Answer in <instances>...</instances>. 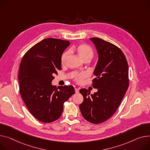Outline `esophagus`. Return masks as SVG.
I'll return each mask as SVG.
<instances>
[{"instance_id":"esophagus-1","label":"esophagus","mask_w":150,"mask_h":150,"mask_svg":"<svg viewBox=\"0 0 150 150\" xmlns=\"http://www.w3.org/2000/svg\"><path fill=\"white\" fill-rule=\"evenodd\" d=\"M75 93H78L79 92V88H75Z\"/></svg>"}]
</instances>
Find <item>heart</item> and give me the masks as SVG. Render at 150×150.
I'll return each instance as SVG.
<instances>
[{
  "label": "heart",
  "instance_id": "obj_1",
  "mask_svg": "<svg viewBox=\"0 0 150 150\" xmlns=\"http://www.w3.org/2000/svg\"><path fill=\"white\" fill-rule=\"evenodd\" d=\"M74 51H76L79 57L82 60L85 59H91L93 57V51L92 49L89 46L85 44L79 45L73 48ZM69 55V52L66 51L63 54L61 57V63L62 64H64ZM86 77V74L85 73L76 74L75 75V79L77 83H81L83 78Z\"/></svg>",
  "mask_w": 150,
  "mask_h": 150
}]
</instances>
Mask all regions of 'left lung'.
<instances>
[{
    "instance_id": "obj_1",
    "label": "left lung",
    "mask_w": 150,
    "mask_h": 150,
    "mask_svg": "<svg viewBox=\"0 0 150 150\" xmlns=\"http://www.w3.org/2000/svg\"><path fill=\"white\" fill-rule=\"evenodd\" d=\"M98 56L92 86L97 92L91 94L87 89L79 92L84 98L79 109L84 118L99 124L110 117L120 105L128 87V66L121 50L99 38H91Z\"/></svg>"
}]
</instances>
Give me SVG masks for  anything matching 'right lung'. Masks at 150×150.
Returning a JSON list of instances; mask_svg holds the SVG:
<instances>
[{
  "mask_svg": "<svg viewBox=\"0 0 150 150\" xmlns=\"http://www.w3.org/2000/svg\"><path fill=\"white\" fill-rule=\"evenodd\" d=\"M69 41L49 38L29 49L19 67L20 92L29 111L38 121L49 123L61 116L63 104L75 93L72 86L52 84L62 69L61 57Z\"/></svg>",
  "mask_w": 150,
  "mask_h": 150,
  "instance_id": "add662e5",
  "label": "right lung"
}]
</instances>
